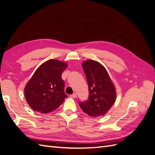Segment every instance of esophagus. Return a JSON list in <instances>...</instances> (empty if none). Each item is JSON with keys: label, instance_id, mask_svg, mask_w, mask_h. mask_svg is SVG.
Instances as JSON below:
<instances>
[{"label": "esophagus", "instance_id": "obj_1", "mask_svg": "<svg viewBox=\"0 0 155 155\" xmlns=\"http://www.w3.org/2000/svg\"><path fill=\"white\" fill-rule=\"evenodd\" d=\"M70 97H72V98H76V97H77V95H76V94H72V95H70Z\"/></svg>", "mask_w": 155, "mask_h": 155}]
</instances>
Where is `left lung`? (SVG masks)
<instances>
[{
    "instance_id": "1",
    "label": "left lung",
    "mask_w": 155,
    "mask_h": 155,
    "mask_svg": "<svg viewBox=\"0 0 155 155\" xmlns=\"http://www.w3.org/2000/svg\"><path fill=\"white\" fill-rule=\"evenodd\" d=\"M88 85L89 97L80 102L83 111L92 117L104 116L114 105L116 92L106 68L99 62L88 59L82 63Z\"/></svg>"
}]
</instances>
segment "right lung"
Masks as SVG:
<instances>
[{
  "instance_id": "obj_1",
  "label": "right lung",
  "mask_w": 155,
  "mask_h": 155,
  "mask_svg": "<svg viewBox=\"0 0 155 155\" xmlns=\"http://www.w3.org/2000/svg\"><path fill=\"white\" fill-rule=\"evenodd\" d=\"M68 67L58 59L46 61L37 68L25 87V96L31 109L48 113L61 105L67 97L61 74Z\"/></svg>"
}]
</instances>
